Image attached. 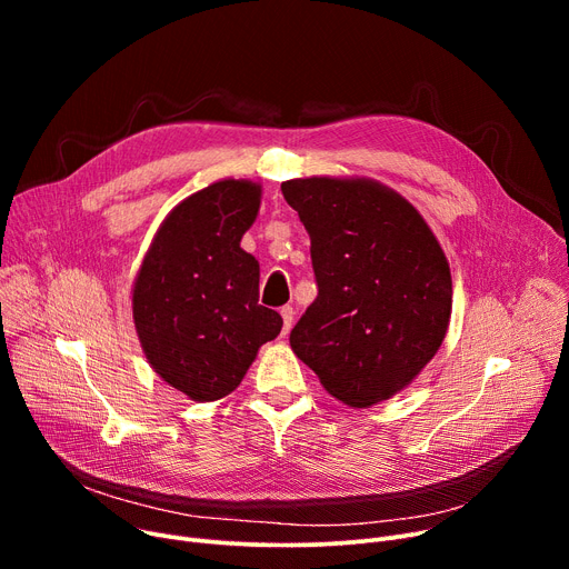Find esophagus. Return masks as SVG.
<instances>
[{
	"label": "esophagus",
	"instance_id": "obj_1",
	"mask_svg": "<svg viewBox=\"0 0 569 569\" xmlns=\"http://www.w3.org/2000/svg\"><path fill=\"white\" fill-rule=\"evenodd\" d=\"M281 318H283V337L290 332V327H292V320H295V309L292 307H283L281 309Z\"/></svg>",
	"mask_w": 569,
	"mask_h": 569
}]
</instances>
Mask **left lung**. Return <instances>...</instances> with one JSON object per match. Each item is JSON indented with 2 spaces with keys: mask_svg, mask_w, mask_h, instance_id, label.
Returning a JSON list of instances; mask_svg holds the SVG:
<instances>
[{
  "mask_svg": "<svg viewBox=\"0 0 569 569\" xmlns=\"http://www.w3.org/2000/svg\"><path fill=\"white\" fill-rule=\"evenodd\" d=\"M311 237L318 297L290 348L350 408L392 399L422 373L452 318L450 262L425 217L369 177L281 184Z\"/></svg>",
  "mask_w": 569,
  "mask_h": 569,
  "instance_id": "left-lung-1",
  "label": "left lung"
}]
</instances>
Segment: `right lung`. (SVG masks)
<instances>
[{
	"mask_svg": "<svg viewBox=\"0 0 569 569\" xmlns=\"http://www.w3.org/2000/svg\"><path fill=\"white\" fill-rule=\"evenodd\" d=\"M262 187L219 179L174 204L136 272V335L152 367L191 401H219L242 382L281 316L258 305L260 264L239 242Z\"/></svg>",
	"mask_w": 569,
	"mask_h": 569,
	"instance_id": "obj_1",
	"label": "right lung"
}]
</instances>
